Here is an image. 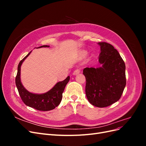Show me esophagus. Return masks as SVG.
Wrapping results in <instances>:
<instances>
[{
	"label": "esophagus",
	"instance_id": "34e87169",
	"mask_svg": "<svg viewBox=\"0 0 146 146\" xmlns=\"http://www.w3.org/2000/svg\"><path fill=\"white\" fill-rule=\"evenodd\" d=\"M80 72V70L79 69H76L74 71L73 75H74V76H75V75H77L78 74H79Z\"/></svg>",
	"mask_w": 146,
	"mask_h": 146
}]
</instances>
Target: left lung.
<instances>
[{"instance_id":"left-lung-1","label":"left lung","mask_w":146,"mask_h":146,"mask_svg":"<svg viewBox=\"0 0 146 146\" xmlns=\"http://www.w3.org/2000/svg\"><path fill=\"white\" fill-rule=\"evenodd\" d=\"M100 46L99 68H86L85 92L89 102L103 108L119 100L126 85L125 64L118 51L108 43L98 42Z\"/></svg>"}]
</instances>
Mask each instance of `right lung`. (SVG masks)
Instances as JSON below:
<instances>
[{"instance_id": "add662e5", "label": "right lung", "mask_w": 146, "mask_h": 146, "mask_svg": "<svg viewBox=\"0 0 146 146\" xmlns=\"http://www.w3.org/2000/svg\"><path fill=\"white\" fill-rule=\"evenodd\" d=\"M49 47V46L44 45L38 48ZM31 52L32 51L30 52L18 64L15 80L16 85L21 99L26 105L39 111H50L58 107L60 104L62 99L63 92L66 85L70 80V77L68 76L63 81L57 82L51 90L45 93L35 94L29 92L24 88L21 81V67L24 61L27 58Z\"/></svg>"}]
</instances>
